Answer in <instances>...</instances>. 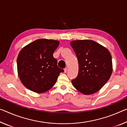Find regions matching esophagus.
<instances>
[{
    "mask_svg": "<svg viewBox=\"0 0 127 127\" xmlns=\"http://www.w3.org/2000/svg\"><path fill=\"white\" fill-rule=\"evenodd\" d=\"M67 72V68L66 67L65 69H64V73H66Z\"/></svg>",
    "mask_w": 127,
    "mask_h": 127,
    "instance_id": "obj_1",
    "label": "esophagus"
}]
</instances>
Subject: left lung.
<instances>
[{
  "label": "left lung",
  "instance_id": "8db88e82",
  "mask_svg": "<svg viewBox=\"0 0 127 127\" xmlns=\"http://www.w3.org/2000/svg\"><path fill=\"white\" fill-rule=\"evenodd\" d=\"M71 46L77 56L78 73L72 82L85 95L95 93L108 81L112 72V57L108 50L92 40H76Z\"/></svg>",
  "mask_w": 127,
  "mask_h": 127
}]
</instances>
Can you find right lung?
<instances>
[{"label": "right lung", "instance_id": "obj_1", "mask_svg": "<svg viewBox=\"0 0 127 127\" xmlns=\"http://www.w3.org/2000/svg\"><path fill=\"white\" fill-rule=\"evenodd\" d=\"M59 45L56 40L39 39L21 50L17 59V72L27 89L42 93L55 85L60 72H64L53 56Z\"/></svg>", "mask_w": 127, "mask_h": 127}]
</instances>
